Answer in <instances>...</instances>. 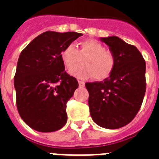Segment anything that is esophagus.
I'll list each match as a JSON object with an SVG mask.
<instances>
[{
    "instance_id": "obj_1",
    "label": "esophagus",
    "mask_w": 159,
    "mask_h": 159,
    "mask_svg": "<svg viewBox=\"0 0 159 159\" xmlns=\"http://www.w3.org/2000/svg\"><path fill=\"white\" fill-rule=\"evenodd\" d=\"M78 85H79V87H84L85 86V82L81 81H78Z\"/></svg>"
}]
</instances>
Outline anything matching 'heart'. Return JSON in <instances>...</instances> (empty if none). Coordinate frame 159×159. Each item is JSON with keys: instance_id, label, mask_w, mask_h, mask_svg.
I'll return each mask as SVG.
<instances>
[{"instance_id": "1", "label": "heart", "mask_w": 159, "mask_h": 159, "mask_svg": "<svg viewBox=\"0 0 159 159\" xmlns=\"http://www.w3.org/2000/svg\"><path fill=\"white\" fill-rule=\"evenodd\" d=\"M78 49L74 45L65 46L61 52V59L67 70H71L83 57L82 65L70 71L72 75L80 79L93 78L102 81L109 78L115 67V57L111 52L106 50L104 45L93 39L81 41Z\"/></svg>"}]
</instances>
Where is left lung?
I'll use <instances>...</instances> for the list:
<instances>
[{
    "instance_id": "obj_1",
    "label": "left lung",
    "mask_w": 159,
    "mask_h": 159,
    "mask_svg": "<svg viewBox=\"0 0 159 159\" xmlns=\"http://www.w3.org/2000/svg\"><path fill=\"white\" fill-rule=\"evenodd\" d=\"M115 57L110 77L87 82L91 118L97 125L115 129L127 125L139 112L146 93V62L135 46L116 36L101 38Z\"/></svg>"
}]
</instances>
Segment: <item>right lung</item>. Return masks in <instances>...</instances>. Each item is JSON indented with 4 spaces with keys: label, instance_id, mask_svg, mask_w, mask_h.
Masks as SVG:
<instances>
[{
    "label": "right lung",
    "instance_id": "right-lung-1",
    "mask_svg": "<svg viewBox=\"0 0 159 159\" xmlns=\"http://www.w3.org/2000/svg\"><path fill=\"white\" fill-rule=\"evenodd\" d=\"M81 35L45 32L20 53L14 77L16 106L20 118L32 129L45 133L66 125V103L78 82L65 71L61 52Z\"/></svg>",
    "mask_w": 159,
    "mask_h": 159
}]
</instances>
